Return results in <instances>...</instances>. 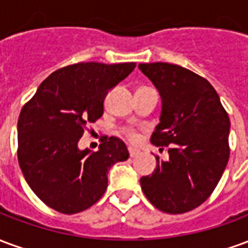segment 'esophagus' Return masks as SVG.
<instances>
[{"mask_svg": "<svg viewBox=\"0 0 248 248\" xmlns=\"http://www.w3.org/2000/svg\"><path fill=\"white\" fill-rule=\"evenodd\" d=\"M140 154V150H137V149H133V147H129V155L130 158H134Z\"/></svg>", "mask_w": 248, "mask_h": 248, "instance_id": "34e87169", "label": "esophagus"}]
</instances>
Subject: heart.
<instances>
[{
  "label": "heart",
  "mask_w": 248,
  "mask_h": 248,
  "mask_svg": "<svg viewBox=\"0 0 248 248\" xmlns=\"http://www.w3.org/2000/svg\"><path fill=\"white\" fill-rule=\"evenodd\" d=\"M124 135L126 137V140H130V142H137V140H140V134L134 129H124Z\"/></svg>",
  "instance_id": "heart-1"
}]
</instances>
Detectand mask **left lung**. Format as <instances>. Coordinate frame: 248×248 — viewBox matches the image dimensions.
<instances>
[{
  "label": "left lung",
  "instance_id": "1",
  "mask_svg": "<svg viewBox=\"0 0 248 248\" xmlns=\"http://www.w3.org/2000/svg\"><path fill=\"white\" fill-rule=\"evenodd\" d=\"M162 97L161 124L151 143L167 147L156 169L140 178L146 198L158 210L183 214L201 206L218 185L230 156V118L211 83L182 66L140 63Z\"/></svg>",
  "mask_w": 248,
  "mask_h": 248
}]
</instances>
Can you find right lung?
<instances>
[{"label": "right lung", "instance_id": "1", "mask_svg": "<svg viewBox=\"0 0 248 248\" xmlns=\"http://www.w3.org/2000/svg\"><path fill=\"white\" fill-rule=\"evenodd\" d=\"M135 62H79L46 78L18 117V163L30 188L58 213H81L108 188V169L129 158L117 137H103L99 150H79L78 142L102 117L110 89L134 70Z\"/></svg>", "mask_w": 248, "mask_h": 248}]
</instances>
